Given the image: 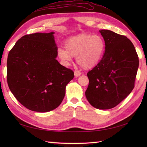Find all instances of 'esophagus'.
<instances>
[{"label":"esophagus","mask_w":147,"mask_h":147,"mask_svg":"<svg viewBox=\"0 0 147 147\" xmlns=\"http://www.w3.org/2000/svg\"><path fill=\"white\" fill-rule=\"evenodd\" d=\"M74 74H75V76L76 77H79L80 75H81V73L79 72V71H77V70H75L74 71Z\"/></svg>","instance_id":"esophagus-1"}]
</instances>
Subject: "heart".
Segmentation results:
<instances>
[{"label":"heart","instance_id":"obj_1","mask_svg":"<svg viewBox=\"0 0 147 147\" xmlns=\"http://www.w3.org/2000/svg\"><path fill=\"white\" fill-rule=\"evenodd\" d=\"M65 49L57 51L59 58L64 65L76 57L77 63L86 70L92 69L99 63L105 50L103 38L99 35L80 34L67 40Z\"/></svg>","mask_w":147,"mask_h":147}]
</instances>
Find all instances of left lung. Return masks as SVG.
Here are the masks:
<instances>
[{
  "mask_svg": "<svg viewBox=\"0 0 147 147\" xmlns=\"http://www.w3.org/2000/svg\"><path fill=\"white\" fill-rule=\"evenodd\" d=\"M99 32L105 41V52L87 74L85 95L92 107L106 110L116 107L131 92L139 62L134 45L126 36L109 30Z\"/></svg>",
  "mask_w": 147,
  "mask_h": 147,
  "instance_id": "1",
  "label": "left lung"
}]
</instances>
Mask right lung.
<instances>
[{
  "instance_id": "1",
  "label": "right lung",
  "mask_w": 147,
  "mask_h": 147,
  "mask_svg": "<svg viewBox=\"0 0 147 147\" xmlns=\"http://www.w3.org/2000/svg\"><path fill=\"white\" fill-rule=\"evenodd\" d=\"M53 32L24 35L7 58V83L12 94L25 107L48 112L63 101L65 87L74 77L72 70L56 58Z\"/></svg>"
}]
</instances>
